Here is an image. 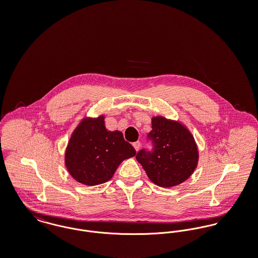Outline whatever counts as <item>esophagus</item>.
Instances as JSON below:
<instances>
[{"label": "esophagus", "mask_w": 258, "mask_h": 258, "mask_svg": "<svg viewBox=\"0 0 258 258\" xmlns=\"http://www.w3.org/2000/svg\"><path fill=\"white\" fill-rule=\"evenodd\" d=\"M133 145H134V147H135L136 151H139V149L141 147V143H140L139 141H136V142H135Z\"/></svg>", "instance_id": "34e87169"}]
</instances>
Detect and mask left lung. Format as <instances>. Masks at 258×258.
<instances>
[{"label": "left lung", "instance_id": "obj_1", "mask_svg": "<svg viewBox=\"0 0 258 258\" xmlns=\"http://www.w3.org/2000/svg\"><path fill=\"white\" fill-rule=\"evenodd\" d=\"M153 149L140 150L136 160L157 185L171 187L187 180L197 168L198 149L190 132L179 122L157 116L148 134Z\"/></svg>", "mask_w": 258, "mask_h": 258}]
</instances>
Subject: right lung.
<instances>
[{
  "label": "right lung",
  "instance_id": "obj_1",
  "mask_svg": "<svg viewBox=\"0 0 258 258\" xmlns=\"http://www.w3.org/2000/svg\"><path fill=\"white\" fill-rule=\"evenodd\" d=\"M136 154L119 131H107L104 116L85 118L74 130L66 150L64 163L74 179L86 185L109 181L120 163Z\"/></svg>",
  "mask_w": 258,
  "mask_h": 258
}]
</instances>
